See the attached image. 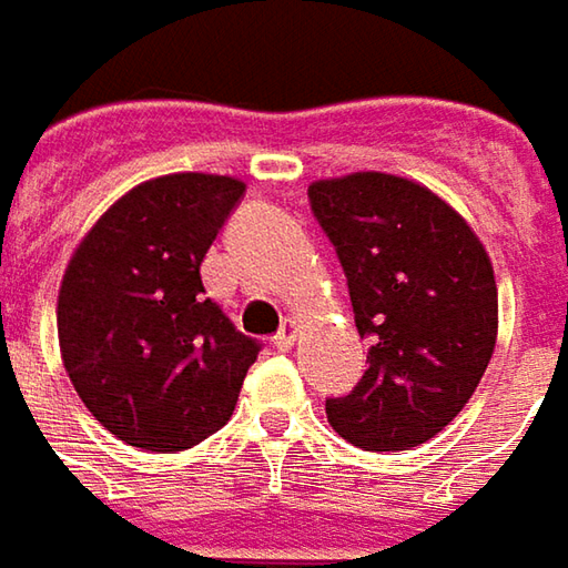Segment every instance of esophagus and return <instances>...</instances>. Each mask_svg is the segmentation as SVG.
<instances>
[{
	"label": "esophagus",
	"instance_id": "esophagus-1",
	"mask_svg": "<svg viewBox=\"0 0 568 568\" xmlns=\"http://www.w3.org/2000/svg\"><path fill=\"white\" fill-rule=\"evenodd\" d=\"M296 332H300V325H296V318H284L281 322V328H277V335H274V347L277 351H291L294 347V341H296Z\"/></svg>",
	"mask_w": 568,
	"mask_h": 568
}]
</instances>
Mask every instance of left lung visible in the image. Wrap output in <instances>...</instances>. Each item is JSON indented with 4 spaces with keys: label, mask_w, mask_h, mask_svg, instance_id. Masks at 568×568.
Instances as JSON below:
<instances>
[{
    "label": "left lung",
    "mask_w": 568,
    "mask_h": 568,
    "mask_svg": "<svg viewBox=\"0 0 568 568\" xmlns=\"http://www.w3.org/2000/svg\"><path fill=\"white\" fill-rule=\"evenodd\" d=\"M310 205L335 243L366 373L328 398L335 433L369 452L433 439L468 404L496 347L493 262L470 224L433 189L361 170L316 180Z\"/></svg>",
    "instance_id": "8db88e82"
}]
</instances>
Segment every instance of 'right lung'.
<instances>
[{"label": "right lung", "mask_w": 568, "mask_h": 568, "mask_svg": "<svg viewBox=\"0 0 568 568\" xmlns=\"http://www.w3.org/2000/svg\"><path fill=\"white\" fill-rule=\"evenodd\" d=\"M246 192L236 176L170 173L129 189L78 243L55 300L59 354L116 439L183 452L227 424L258 344L202 287V262Z\"/></svg>", "instance_id": "add662e5"}]
</instances>
